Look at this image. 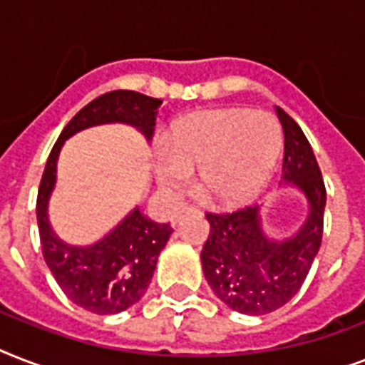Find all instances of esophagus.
<instances>
[{
	"label": "esophagus",
	"mask_w": 365,
	"mask_h": 365,
	"mask_svg": "<svg viewBox=\"0 0 365 365\" xmlns=\"http://www.w3.org/2000/svg\"><path fill=\"white\" fill-rule=\"evenodd\" d=\"M185 214H199V210H197V208H193V206H185V208H180V210L174 214V217H172V223L176 225V223L180 222L183 216H185Z\"/></svg>",
	"instance_id": "obj_1"
}]
</instances>
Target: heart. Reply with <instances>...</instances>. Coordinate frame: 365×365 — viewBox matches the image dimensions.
Returning <instances> with one entry per match:
<instances>
[{
    "mask_svg": "<svg viewBox=\"0 0 365 365\" xmlns=\"http://www.w3.org/2000/svg\"><path fill=\"white\" fill-rule=\"evenodd\" d=\"M282 148V128L269 113L205 111L174 125L155 174L160 187L178 193L197 170L200 197L212 206L233 208L263 189Z\"/></svg>",
    "mask_w": 365,
    "mask_h": 365,
    "instance_id": "1",
    "label": "heart"
}]
</instances>
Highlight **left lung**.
<instances>
[{"label":"left lung","mask_w":365,"mask_h":365,"mask_svg":"<svg viewBox=\"0 0 365 365\" xmlns=\"http://www.w3.org/2000/svg\"><path fill=\"white\" fill-rule=\"evenodd\" d=\"M277 115L284 128L282 182L307 197L305 223L294 237L274 240L263 231L259 206L206 214L210 235L200 252L214 294L233 311L255 317L277 311L299 292L324 231L326 187L317 157L299 125L282 108H277Z\"/></svg>","instance_id":"1"}]
</instances>
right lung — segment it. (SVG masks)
<instances>
[{
	"mask_svg": "<svg viewBox=\"0 0 365 365\" xmlns=\"http://www.w3.org/2000/svg\"><path fill=\"white\" fill-rule=\"evenodd\" d=\"M163 100L134 91H111L88 102L58 136L51 149L37 191V227L45 263L62 292L76 305L94 314H117L142 299L151 284L160 250L174 229L170 223H155L140 212L128 214L113 231L91 246H71L54 235L48 223V197L56 183V160L64 142L76 132L104 123L136 126L151 138L155 115Z\"/></svg>",
	"mask_w": 365,
	"mask_h": 365,
	"instance_id": "obj_1",
	"label": "right lung"
}]
</instances>
